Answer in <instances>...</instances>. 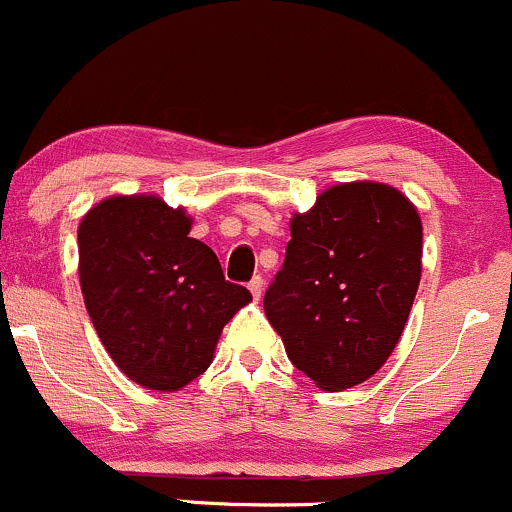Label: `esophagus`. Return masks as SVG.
Here are the masks:
<instances>
[{
    "label": "esophagus",
    "instance_id": "34e87169",
    "mask_svg": "<svg viewBox=\"0 0 512 512\" xmlns=\"http://www.w3.org/2000/svg\"><path fill=\"white\" fill-rule=\"evenodd\" d=\"M262 277H252L250 279V284H247V289H250V294H252V299L255 301H260V296H262Z\"/></svg>",
    "mask_w": 512,
    "mask_h": 512
}]
</instances>
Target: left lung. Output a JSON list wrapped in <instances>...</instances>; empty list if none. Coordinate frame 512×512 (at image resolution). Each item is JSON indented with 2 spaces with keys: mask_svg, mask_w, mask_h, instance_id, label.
<instances>
[{
  "mask_svg": "<svg viewBox=\"0 0 512 512\" xmlns=\"http://www.w3.org/2000/svg\"><path fill=\"white\" fill-rule=\"evenodd\" d=\"M423 223L398 189L335 184L291 218L265 313L286 355L325 391L362 384L401 340L420 284Z\"/></svg>",
  "mask_w": 512,
  "mask_h": 512,
  "instance_id": "8db88e82",
  "label": "left lung"
}]
</instances>
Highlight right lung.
<instances>
[{
    "label": "right lung",
    "instance_id": "right-lung-1",
    "mask_svg": "<svg viewBox=\"0 0 512 512\" xmlns=\"http://www.w3.org/2000/svg\"><path fill=\"white\" fill-rule=\"evenodd\" d=\"M192 218L160 196H109L84 213L80 286L99 340L128 379L179 391L209 369L223 325L252 301Z\"/></svg>",
    "mask_w": 512,
    "mask_h": 512
}]
</instances>
